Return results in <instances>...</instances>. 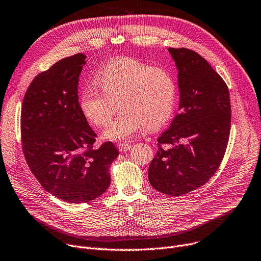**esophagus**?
Here are the masks:
<instances>
[{"instance_id": "esophagus-1", "label": "esophagus", "mask_w": 261, "mask_h": 261, "mask_svg": "<svg viewBox=\"0 0 261 261\" xmlns=\"http://www.w3.org/2000/svg\"><path fill=\"white\" fill-rule=\"evenodd\" d=\"M131 148H132V146H131L129 143H120V144L118 145V150H119L120 152H127V151H129Z\"/></svg>"}]
</instances>
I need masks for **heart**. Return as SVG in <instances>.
<instances>
[{"instance_id": "obj_1", "label": "heart", "mask_w": 261, "mask_h": 261, "mask_svg": "<svg viewBox=\"0 0 261 261\" xmlns=\"http://www.w3.org/2000/svg\"><path fill=\"white\" fill-rule=\"evenodd\" d=\"M95 81L97 86L82 88L80 106L90 123L106 127L119 101L123 110L103 132L110 141L128 140L147 125L159 128L174 111L177 88L167 69L132 58L116 59L100 69Z\"/></svg>"}]
</instances>
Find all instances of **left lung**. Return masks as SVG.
<instances>
[{
    "mask_svg": "<svg viewBox=\"0 0 261 261\" xmlns=\"http://www.w3.org/2000/svg\"><path fill=\"white\" fill-rule=\"evenodd\" d=\"M178 70L179 113L159 137L151 162V186L180 196L203 186L215 174L227 149L231 103L227 84L197 52L169 48Z\"/></svg>",
    "mask_w": 261,
    "mask_h": 261,
    "instance_id": "left-lung-1",
    "label": "left lung"
}]
</instances>
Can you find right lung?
<instances>
[{"label":"right lung","instance_id":"add662e5","mask_svg":"<svg viewBox=\"0 0 261 261\" xmlns=\"http://www.w3.org/2000/svg\"><path fill=\"white\" fill-rule=\"evenodd\" d=\"M86 56L57 62L33 79L21 112L23 153L42 187L72 203L88 202L108 189L109 169L118 156L111 142L94 148L96 134L77 94Z\"/></svg>","mask_w":261,"mask_h":261}]
</instances>
